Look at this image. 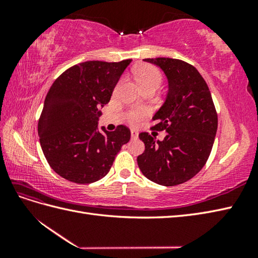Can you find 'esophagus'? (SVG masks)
<instances>
[{"instance_id": "34e87169", "label": "esophagus", "mask_w": 258, "mask_h": 258, "mask_svg": "<svg viewBox=\"0 0 258 258\" xmlns=\"http://www.w3.org/2000/svg\"><path fill=\"white\" fill-rule=\"evenodd\" d=\"M131 136H132V139H138V136H139L138 131H135V130L131 131Z\"/></svg>"}]
</instances>
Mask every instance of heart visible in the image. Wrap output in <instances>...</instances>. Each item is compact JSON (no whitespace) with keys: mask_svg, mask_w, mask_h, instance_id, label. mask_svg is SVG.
<instances>
[{"mask_svg":"<svg viewBox=\"0 0 258 258\" xmlns=\"http://www.w3.org/2000/svg\"><path fill=\"white\" fill-rule=\"evenodd\" d=\"M133 73L139 85L143 91L150 89L157 90L162 84L163 78L161 72L155 67H152V65H142V67L135 68ZM146 114L147 111L145 108H133L127 113V115H126V118H127L131 124L135 125L138 124Z\"/></svg>","mask_w":258,"mask_h":258,"instance_id":"b5f03b06","label":"heart"}]
</instances>
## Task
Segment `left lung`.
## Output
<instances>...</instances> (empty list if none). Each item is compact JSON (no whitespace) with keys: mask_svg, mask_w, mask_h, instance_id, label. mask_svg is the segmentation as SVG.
I'll return each mask as SVG.
<instances>
[{"mask_svg":"<svg viewBox=\"0 0 258 258\" xmlns=\"http://www.w3.org/2000/svg\"><path fill=\"white\" fill-rule=\"evenodd\" d=\"M160 68L168 81L163 105L153 116L156 131L167 135L158 141L141 133L145 151L138 164L145 177L163 186L187 182L205 165L215 140L217 113L205 80L193 65L176 58H145Z\"/></svg>","mask_w":258,"mask_h":258,"instance_id":"1","label":"left lung"}]
</instances>
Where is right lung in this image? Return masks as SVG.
Segmentation results:
<instances>
[{
	"label": "right lung",
	"instance_id": "obj_1",
	"mask_svg": "<svg viewBox=\"0 0 258 258\" xmlns=\"http://www.w3.org/2000/svg\"><path fill=\"white\" fill-rule=\"evenodd\" d=\"M132 59L87 61L68 69L54 81L38 119V136L47 163L59 176L78 184L103 178L111 169L131 131L98 130L101 107Z\"/></svg>",
	"mask_w": 258,
	"mask_h": 258
}]
</instances>
